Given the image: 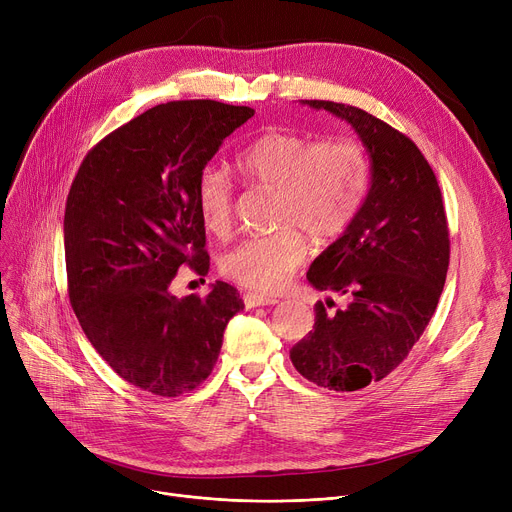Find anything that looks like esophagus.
<instances>
[{"label": "esophagus", "mask_w": 512, "mask_h": 512, "mask_svg": "<svg viewBox=\"0 0 512 512\" xmlns=\"http://www.w3.org/2000/svg\"><path fill=\"white\" fill-rule=\"evenodd\" d=\"M242 301H245L247 309L263 307V305H276L278 303L276 297H263V294H253V292H247L245 297H242Z\"/></svg>", "instance_id": "34e87169"}]
</instances>
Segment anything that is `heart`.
I'll return each mask as SVG.
<instances>
[{
    "label": "heart",
    "mask_w": 512,
    "mask_h": 512,
    "mask_svg": "<svg viewBox=\"0 0 512 512\" xmlns=\"http://www.w3.org/2000/svg\"><path fill=\"white\" fill-rule=\"evenodd\" d=\"M242 180L274 191V222L265 236H247L230 247L220 270L253 292H278L307 255L309 236L317 245L338 238L365 199L369 155L361 141L336 137L315 141L307 134L265 130L234 157ZM201 224L213 234L232 226L234 193L228 176L207 166L195 184Z\"/></svg>",
    "instance_id": "b5f03b06"
}]
</instances>
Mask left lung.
Instances as JSON below:
<instances>
[{
    "label": "left lung",
    "instance_id": "1",
    "mask_svg": "<svg viewBox=\"0 0 512 512\" xmlns=\"http://www.w3.org/2000/svg\"><path fill=\"white\" fill-rule=\"evenodd\" d=\"M351 124L371 159V186L344 234L309 267L307 280L348 297L315 303L313 330L290 348L309 382L355 392L384 380L411 353L446 282L450 238L442 193L419 147L355 105L311 99Z\"/></svg>",
    "mask_w": 512,
    "mask_h": 512
}]
</instances>
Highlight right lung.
I'll return each mask as SVG.
<instances>
[{"label": "right lung", "instance_id": "1", "mask_svg": "<svg viewBox=\"0 0 512 512\" xmlns=\"http://www.w3.org/2000/svg\"><path fill=\"white\" fill-rule=\"evenodd\" d=\"M255 110L211 99L168 101L103 137L80 164L64 213L68 297L95 351L155 396L207 380L240 294L174 297L182 265L207 276L195 184L222 141Z\"/></svg>", "mask_w": 512, "mask_h": 512}]
</instances>
